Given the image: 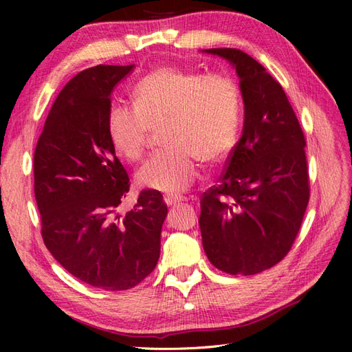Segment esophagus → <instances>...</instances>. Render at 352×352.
Returning <instances> with one entry per match:
<instances>
[{
  "label": "esophagus",
  "instance_id": "1",
  "mask_svg": "<svg viewBox=\"0 0 352 352\" xmlns=\"http://www.w3.org/2000/svg\"><path fill=\"white\" fill-rule=\"evenodd\" d=\"M184 201V198H180V197H177V195H164V202L167 206H177L179 202H182Z\"/></svg>",
  "mask_w": 352,
  "mask_h": 352
}]
</instances>
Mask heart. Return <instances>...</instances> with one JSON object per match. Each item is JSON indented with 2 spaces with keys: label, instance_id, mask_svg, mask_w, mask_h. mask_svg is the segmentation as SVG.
<instances>
[{
  "label": "heart",
  "instance_id": "1",
  "mask_svg": "<svg viewBox=\"0 0 352 352\" xmlns=\"http://www.w3.org/2000/svg\"><path fill=\"white\" fill-rule=\"evenodd\" d=\"M133 105L113 104L107 133L114 151L138 162L153 129L164 150L136 172L142 188L182 192L195 182L199 160L219 164L233 153L241 127V89L226 74L162 66L136 82Z\"/></svg>",
  "mask_w": 352,
  "mask_h": 352
}]
</instances>
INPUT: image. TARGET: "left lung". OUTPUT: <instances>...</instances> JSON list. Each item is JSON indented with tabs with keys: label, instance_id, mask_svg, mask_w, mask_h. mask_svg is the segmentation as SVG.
<instances>
[{
	"label": "left lung",
	"instance_id": "1",
	"mask_svg": "<svg viewBox=\"0 0 352 352\" xmlns=\"http://www.w3.org/2000/svg\"><path fill=\"white\" fill-rule=\"evenodd\" d=\"M241 79L243 132L219 184L201 195L199 228L210 263L250 276L285 258L310 199L305 138L280 83L247 52L211 48Z\"/></svg>",
	"mask_w": 352,
	"mask_h": 352
}]
</instances>
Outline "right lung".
I'll return each mask as SVG.
<instances>
[{
    "label": "right lung",
    "instance_id": "add662e5",
    "mask_svg": "<svg viewBox=\"0 0 352 352\" xmlns=\"http://www.w3.org/2000/svg\"><path fill=\"white\" fill-rule=\"evenodd\" d=\"M131 66H95L58 94L34 154L35 199L45 247L74 278L126 291L157 265L167 216L162 194L144 189L119 214L129 176L107 133L111 92Z\"/></svg>",
    "mask_w": 352,
    "mask_h": 352
}]
</instances>
